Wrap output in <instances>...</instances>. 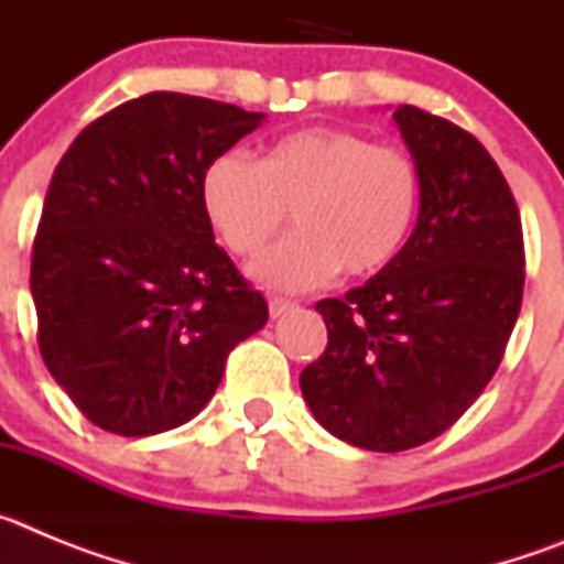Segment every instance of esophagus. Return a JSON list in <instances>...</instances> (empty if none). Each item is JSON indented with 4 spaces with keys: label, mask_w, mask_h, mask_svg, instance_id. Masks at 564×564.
Listing matches in <instances>:
<instances>
[{
    "label": "esophagus",
    "mask_w": 564,
    "mask_h": 564,
    "mask_svg": "<svg viewBox=\"0 0 564 564\" xmlns=\"http://www.w3.org/2000/svg\"><path fill=\"white\" fill-rule=\"evenodd\" d=\"M293 307H296V302H291V299H285V296H268V311H271L273 318L285 316V313H291Z\"/></svg>",
    "instance_id": "1"
}]
</instances>
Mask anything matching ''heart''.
Here are the masks:
<instances>
[{"label": "heart", "instance_id": "b5f03b06", "mask_svg": "<svg viewBox=\"0 0 564 564\" xmlns=\"http://www.w3.org/2000/svg\"><path fill=\"white\" fill-rule=\"evenodd\" d=\"M206 220L237 257L257 253L288 223L296 234L259 253L251 276L276 291H311L344 268L383 271L410 239L421 174L410 152L336 127L285 134L251 161L217 154L200 177Z\"/></svg>", "mask_w": 564, "mask_h": 564}]
</instances>
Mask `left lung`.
I'll use <instances>...</instances> for the list:
<instances>
[{
    "label": "left lung",
    "mask_w": 564,
    "mask_h": 564,
    "mask_svg": "<svg viewBox=\"0 0 564 564\" xmlns=\"http://www.w3.org/2000/svg\"><path fill=\"white\" fill-rule=\"evenodd\" d=\"M395 123L421 174V214L390 265L322 299L327 347L299 387L330 435L403 452L443 435L506 356L525 285L514 194L475 134L403 104Z\"/></svg>",
    "instance_id": "left-lung-1"
}]
</instances>
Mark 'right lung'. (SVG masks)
<instances>
[{"instance_id": "obj_1", "label": "right lung", "mask_w": 564, "mask_h": 564, "mask_svg": "<svg viewBox=\"0 0 564 564\" xmlns=\"http://www.w3.org/2000/svg\"><path fill=\"white\" fill-rule=\"evenodd\" d=\"M262 112L183 93L109 109L58 161L30 259L39 350L101 430L158 435L214 395L268 322L200 203L203 169Z\"/></svg>"}]
</instances>
